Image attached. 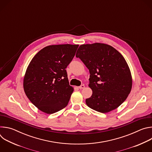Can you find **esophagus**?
Here are the masks:
<instances>
[{
  "instance_id": "obj_1",
  "label": "esophagus",
  "mask_w": 152,
  "mask_h": 152,
  "mask_svg": "<svg viewBox=\"0 0 152 152\" xmlns=\"http://www.w3.org/2000/svg\"><path fill=\"white\" fill-rule=\"evenodd\" d=\"M84 88H85V85H80V86H79V88L80 89V90H81V89H83Z\"/></svg>"
}]
</instances>
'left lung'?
I'll use <instances>...</instances> for the list:
<instances>
[{"mask_svg":"<svg viewBox=\"0 0 152 152\" xmlns=\"http://www.w3.org/2000/svg\"><path fill=\"white\" fill-rule=\"evenodd\" d=\"M79 58L89 70L91 97L86 104L91 109L107 113L120 106L131 93L132 78L123 55L113 47L96 42L80 45Z\"/></svg>","mask_w":152,"mask_h":152,"instance_id":"1","label":"left lung"}]
</instances>
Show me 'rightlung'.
Returning a JSON list of instances; mask_svg holds the SVG:
<instances>
[{
  "instance_id": "right-lung-1",
  "label": "right lung",
  "mask_w": 152,
  "mask_h": 152,
  "mask_svg": "<svg viewBox=\"0 0 152 152\" xmlns=\"http://www.w3.org/2000/svg\"><path fill=\"white\" fill-rule=\"evenodd\" d=\"M78 45L48 46L32 59L23 79L29 100L42 112L51 114L66 107L73 88L66 69L74 58Z\"/></svg>"
}]
</instances>
